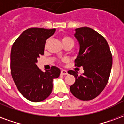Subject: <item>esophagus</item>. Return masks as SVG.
Instances as JSON below:
<instances>
[{
	"instance_id": "obj_1",
	"label": "esophagus",
	"mask_w": 124,
	"mask_h": 124,
	"mask_svg": "<svg viewBox=\"0 0 124 124\" xmlns=\"http://www.w3.org/2000/svg\"><path fill=\"white\" fill-rule=\"evenodd\" d=\"M68 72L66 70H61V75H67Z\"/></svg>"
}]
</instances>
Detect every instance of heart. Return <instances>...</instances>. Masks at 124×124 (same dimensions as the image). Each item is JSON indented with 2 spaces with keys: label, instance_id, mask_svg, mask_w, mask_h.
Returning a JSON list of instances; mask_svg holds the SVG:
<instances>
[{
  "label": "heart",
  "instance_id": "1",
  "mask_svg": "<svg viewBox=\"0 0 124 124\" xmlns=\"http://www.w3.org/2000/svg\"><path fill=\"white\" fill-rule=\"evenodd\" d=\"M61 40H62V42L64 46L69 43L74 44V40H72V38L70 37V36H63L62 38H61Z\"/></svg>",
  "mask_w": 124,
  "mask_h": 124
}]
</instances>
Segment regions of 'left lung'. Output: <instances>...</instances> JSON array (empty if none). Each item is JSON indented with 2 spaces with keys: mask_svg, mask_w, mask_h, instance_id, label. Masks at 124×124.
<instances>
[{
  "mask_svg": "<svg viewBox=\"0 0 124 124\" xmlns=\"http://www.w3.org/2000/svg\"><path fill=\"white\" fill-rule=\"evenodd\" d=\"M74 36L80 44L75 66H82L84 72H68L76 78L70 87L71 93L79 100L87 101L98 96L106 86L112 66V56L106 39L89 27L76 28Z\"/></svg>",
  "mask_w": 124,
  "mask_h": 124,
  "instance_id": "obj_1",
  "label": "left lung"
}]
</instances>
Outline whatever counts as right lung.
I'll return each instance as SVG.
<instances>
[{
    "mask_svg": "<svg viewBox=\"0 0 124 124\" xmlns=\"http://www.w3.org/2000/svg\"><path fill=\"white\" fill-rule=\"evenodd\" d=\"M56 29L31 28L15 40L10 53L11 74L18 91L33 102L47 98L52 91V82L59 77L60 70L52 66L43 72L37 66V58L44 55L46 40Z\"/></svg>",
    "mask_w": 124,
    "mask_h": 124,
    "instance_id": "right-lung-1",
    "label": "right lung"
}]
</instances>
